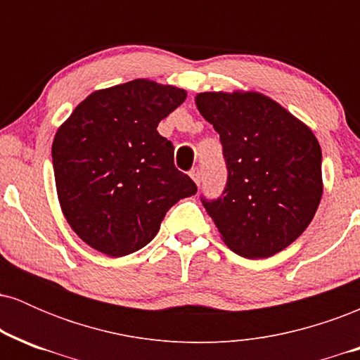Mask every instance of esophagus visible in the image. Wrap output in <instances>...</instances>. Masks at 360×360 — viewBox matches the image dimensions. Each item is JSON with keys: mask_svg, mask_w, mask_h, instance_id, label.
<instances>
[{"mask_svg": "<svg viewBox=\"0 0 360 360\" xmlns=\"http://www.w3.org/2000/svg\"><path fill=\"white\" fill-rule=\"evenodd\" d=\"M189 176H191V179L194 181V183H196L198 186L201 184V171L198 167H194L191 172H189Z\"/></svg>", "mask_w": 360, "mask_h": 360, "instance_id": "esophagus-1", "label": "esophagus"}]
</instances>
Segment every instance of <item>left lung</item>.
Listing matches in <instances>:
<instances>
[{
  "instance_id": "obj_1",
  "label": "left lung",
  "mask_w": 360,
  "mask_h": 360,
  "mask_svg": "<svg viewBox=\"0 0 360 360\" xmlns=\"http://www.w3.org/2000/svg\"><path fill=\"white\" fill-rule=\"evenodd\" d=\"M220 134L229 177L203 206L230 250L247 259L278 254L315 217L321 194V148L286 108L257 91H206L194 98Z\"/></svg>"
}]
</instances>
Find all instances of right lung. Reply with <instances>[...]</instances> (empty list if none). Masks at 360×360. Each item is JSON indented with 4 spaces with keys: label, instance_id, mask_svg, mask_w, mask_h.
I'll return each instance as SVG.
<instances>
[{
    "label": "right lung",
    "instance_id": "add662e5",
    "mask_svg": "<svg viewBox=\"0 0 360 360\" xmlns=\"http://www.w3.org/2000/svg\"><path fill=\"white\" fill-rule=\"evenodd\" d=\"M184 89L134 79L91 93L57 128V198L82 242L110 257L155 237L172 205L196 194L174 167V147L157 125L183 105Z\"/></svg>",
    "mask_w": 360,
    "mask_h": 360
}]
</instances>
